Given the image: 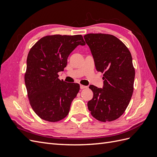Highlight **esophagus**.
<instances>
[{
	"mask_svg": "<svg viewBox=\"0 0 157 157\" xmlns=\"http://www.w3.org/2000/svg\"><path fill=\"white\" fill-rule=\"evenodd\" d=\"M80 89H84V88H86L87 86H84V85H82V84H80Z\"/></svg>",
	"mask_w": 157,
	"mask_h": 157,
	"instance_id": "obj_1",
	"label": "esophagus"
}]
</instances>
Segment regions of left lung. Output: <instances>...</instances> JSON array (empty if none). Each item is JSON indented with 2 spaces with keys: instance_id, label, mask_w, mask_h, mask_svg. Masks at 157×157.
I'll return each mask as SVG.
<instances>
[{
  "instance_id": "left-lung-1",
  "label": "left lung",
  "mask_w": 157,
  "mask_h": 157,
  "mask_svg": "<svg viewBox=\"0 0 157 157\" xmlns=\"http://www.w3.org/2000/svg\"><path fill=\"white\" fill-rule=\"evenodd\" d=\"M96 69L103 73V88L90 85L93 98L88 102L91 115L101 122L119 118L127 108L134 91L135 69L132 55L123 42L107 34L84 36Z\"/></svg>"
}]
</instances>
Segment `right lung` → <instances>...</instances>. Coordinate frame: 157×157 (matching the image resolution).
<instances>
[{
	"label": "right lung",
	"instance_id": "add662e5",
	"mask_svg": "<svg viewBox=\"0 0 157 157\" xmlns=\"http://www.w3.org/2000/svg\"><path fill=\"white\" fill-rule=\"evenodd\" d=\"M85 44L80 35H55L41 38L31 48L25 83L31 106L42 119L57 122L68 115L80 86L60 80L58 73L66 67L71 52Z\"/></svg>",
	"mask_w": 157,
	"mask_h": 157
}]
</instances>
